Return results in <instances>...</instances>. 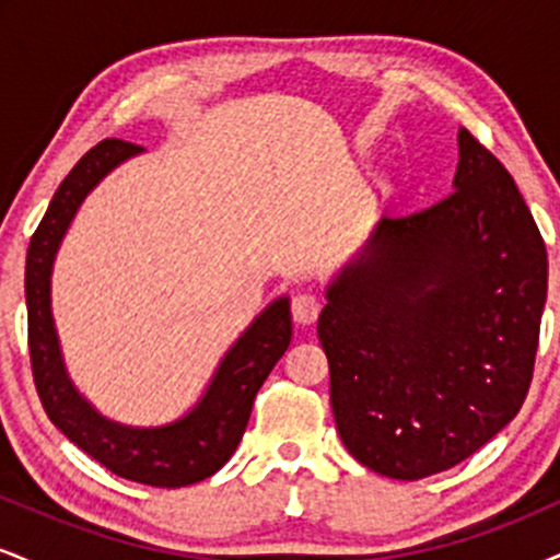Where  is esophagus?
Instances as JSON below:
<instances>
[{"instance_id": "34e87169", "label": "esophagus", "mask_w": 560, "mask_h": 560, "mask_svg": "<svg viewBox=\"0 0 560 560\" xmlns=\"http://www.w3.org/2000/svg\"><path fill=\"white\" fill-rule=\"evenodd\" d=\"M318 313H320V300L316 294H298V298L292 300V318L298 320L300 326L316 324Z\"/></svg>"}]
</instances>
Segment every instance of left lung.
I'll list each match as a JSON object with an SVG mask.
<instances>
[{
    "label": "left lung",
    "instance_id": "1",
    "mask_svg": "<svg viewBox=\"0 0 560 560\" xmlns=\"http://www.w3.org/2000/svg\"><path fill=\"white\" fill-rule=\"evenodd\" d=\"M453 195L382 218L326 287L318 339L355 460L389 479L447 471L529 392L548 253L511 173L466 128Z\"/></svg>",
    "mask_w": 560,
    "mask_h": 560
}]
</instances>
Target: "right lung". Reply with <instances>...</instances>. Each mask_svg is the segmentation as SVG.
Masks as SVG:
<instances>
[{"label":"right lung","instance_id":"add662e5","mask_svg":"<svg viewBox=\"0 0 560 560\" xmlns=\"http://www.w3.org/2000/svg\"><path fill=\"white\" fill-rule=\"evenodd\" d=\"M144 147L105 139L83 155L57 186L47 213L31 236L25 258V307L36 392L49 421L83 453L118 477L152 487L202 481L234 455L258 389L292 342L289 298H276L240 334L218 363L202 397L182 419L163 427H128L102 416L70 382L52 318V268L70 223L92 189Z\"/></svg>","mask_w":560,"mask_h":560}]
</instances>
